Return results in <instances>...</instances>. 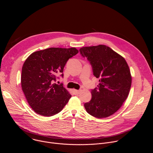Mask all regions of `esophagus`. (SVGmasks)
<instances>
[{
	"mask_svg": "<svg viewBox=\"0 0 153 153\" xmlns=\"http://www.w3.org/2000/svg\"><path fill=\"white\" fill-rule=\"evenodd\" d=\"M80 90H73V92L75 94H79L80 93Z\"/></svg>",
	"mask_w": 153,
	"mask_h": 153,
	"instance_id": "1",
	"label": "esophagus"
}]
</instances>
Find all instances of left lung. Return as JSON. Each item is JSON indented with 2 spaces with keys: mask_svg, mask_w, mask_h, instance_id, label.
<instances>
[{
  "mask_svg": "<svg viewBox=\"0 0 153 153\" xmlns=\"http://www.w3.org/2000/svg\"><path fill=\"white\" fill-rule=\"evenodd\" d=\"M83 57L90 62L93 75L99 79L97 88L91 90L92 98L84 104L87 113L96 118L115 113L126 99L131 76L125 59L106 45L80 48Z\"/></svg>",
  "mask_w": 153,
  "mask_h": 153,
  "instance_id": "8db88e82",
  "label": "left lung"
}]
</instances>
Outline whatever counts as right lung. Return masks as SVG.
<instances>
[{"label":"right lung","instance_id":"right-lung-1","mask_svg":"<svg viewBox=\"0 0 153 153\" xmlns=\"http://www.w3.org/2000/svg\"><path fill=\"white\" fill-rule=\"evenodd\" d=\"M78 53L75 48H50L34 52L24 62L21 85L28 103L37 114L52 116L60 112L71 95L54 82L63 77V68L70 58Z\"/></svg>","mask_w":153,"mask_h":153}]
</instances>
